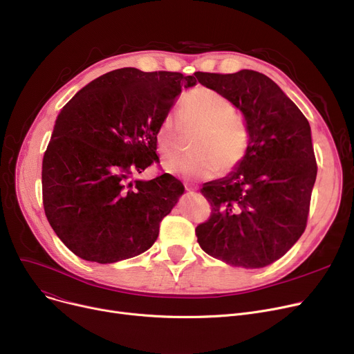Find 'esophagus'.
<instances>
[{"label": "esophagus", "instance_id": "1", "mask_svg": "<svg viewBox=\"0 0 354 354\" xmlns=\"http://www.w3.org/2000/svg\"><path fill=\"white\" fill-rule=\"evenodd\" d=\"M185 189H187L188 192H196L198 191V188L192 187V185H185Z\"/></svg>", "mask_w": 354, "mask_h": 354}]
</instances>
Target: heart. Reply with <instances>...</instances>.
I'll use <instances>...</instances> for the list:
<instances>
[{"mask_svg":"<svg viewBox=\"0 0 354 354\" xmlns=\"http://www.w3.org/2000/svg\"><path fill=\"white\" fill-rule=\"evenodd\" d=\"M179 113L180 117L171 110L162 118L156 129L158 152L162 158H171L180 151L182 124L187 132L198 130L191 143L196 152L165 160L162 166L167 174L207 179L218 171L228 174L243 162L250 143L248 129L230 99L198 86L182 96Z\"/></svg>","mask_w":354,"mask_h":354,"instance_id":"obj_1","label":"heart"}]
</instances>
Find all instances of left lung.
Segmentation results:
<instances>
[{"label":"left lung","instance_id":"left-lung-1","mask_svg":"<svg viewBox=\"0 0 354 354\" xmlns=\"http://www.w3.org/2000/svg\"><path fill=\"white\" fill-rule=\"evenodd\" d=\"M244 116L248 151L225 178L203 183L211 218L196 227L201 248L230 266L263 268L306 230L317 163L301 110L266 74L198 73Z\"/></svg>","mask_w":354,"mask_h":354}]
</instances>
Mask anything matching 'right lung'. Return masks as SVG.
<instances>
[{
    "label": "right lung",
    "instance_id": "add662e5",
    "mask_svg": "<svg viewBox=\"0 0 354 354\" xmlns=\"http://www.w3.org/2000/svg\"><path fill=\"white\" fill-rule=\"evenodd\" d=\"M194 76L113 70L62 109L43 159L46 216L77 257L111 264L151 248L185 188L169 174L130 180L158 159L156 129Z\"/></svg>",
    "mask_w": 354,
    "mask_h": 354
}]
</instances>
